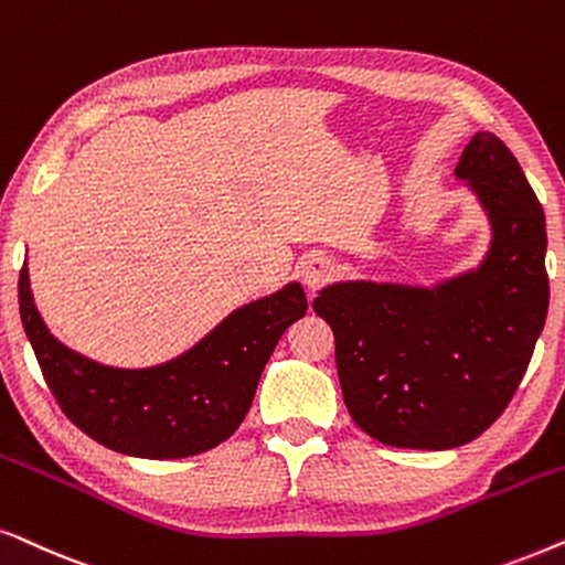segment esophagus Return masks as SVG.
Returning a JSON list of instances; mask_svg holds the SVG:
<instances>
[{
    "instance_id": "34e87169",
    "label": "esophagus",
    "mask_w": 565,
    "mask_h": 565,
    "mask_svg": "<svg viewBox=\"0 0 565 565\" xmlns=\"http://www.w3.org/2000/svg\"><path fill=\"white\" fill-rule=\"evenodd\" d=\"M297 276L307 289L318 291L326 287L330 278H333V263H330V258H326L322 253H312V255H307L302 263H299Z\"/></svg>"
}]
</instances>
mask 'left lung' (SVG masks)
Returning <instances> with one entry per match:
<instances>
[{"mask_svg":"<svg viewBox=\"0 0 565 565\" xmlns=\"http://www.w3.org/2000/svg\"><path fill=\"white\" fill-rule=\"evenodd\" d=\"M455 172L493 230L476 270L434 289L341 281L312 302L333 328L353 424L390 447L478 439L514 397L545 326V212L516 157L478 131Z\"/></svg>","mask_w":565,"mask_h":565,"instance_id":"1","label":"left lung"}]
</instances>
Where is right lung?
I'll return each instance as SVG.
<instances>
[{
	"mask_svg": "<svg viewBox=\"0 0 565 565\" xmlns=\"http://www.w3.org/2000/svg\"><path fill=\"white\" fill-rule=\"evenodd\" d=\"M20 318L58 408L97 445L147 460L209 452L250 411L263 366L291 322L305 318L299 284L239 307L183 356L149 370H113L49 333L22 263Z\"/></svg>",
	"mask_w": 565,
	"mask_h": 565,
	"instance_id": "right-lung-1",
	"label": "right lung"
}]
</instances>
